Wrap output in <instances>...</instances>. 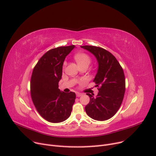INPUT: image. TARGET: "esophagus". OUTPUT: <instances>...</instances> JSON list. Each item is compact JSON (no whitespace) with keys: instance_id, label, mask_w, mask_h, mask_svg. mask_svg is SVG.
<instances>
[{"instance_id":"esophagus-1","label":"esophagus","mask_w":156,"mask_h":156,"mask_svg":"<svg viewBox=\"0 0 156 156\" xmlns=\"http://www.w3.org/2000/svg\"><path fill=\"white\" fill-rule=\"evenodd\" d=\"M76 97H78V98L80 97V96H82L83 95L82 93H80V92H76Z\"/></svg>"}]
</instances>
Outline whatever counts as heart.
Instances as JSON below:
<instances>
[{
	"label": "heart",
	"instance_id": "obj_1",
	"mask_svg": "<svg viewBox=\"0 0 156 156\" xmlns=\"http://www.w3.org/2000/svg\"><path fill=\"white\" fill-rule=\"evenodd\" d=\"M74 59H75L76 62L78 64L80 67L87 66H89V64L92 62L91 57L85 53H76L75 55L74 56ZM66 65V62H64L63 64V67H64Z\"/></svg>",
	"mask_w": 156,
	"mask_h": 156
}]
</instances>
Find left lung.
<instances>
[{
    "label": "left lung",
    "instance_id": "obj_1",
    "mask_svg": "<svg viewBox=\"0 0 156 156\" xmlns=\"http://www.w3.org/2000/svg\"><path fill=\"white\" fill-rule=\"evenodd\" d=\"M96 57L98 71L93 82L99 92L96 98L87 93L90 102L85 112L90 118L104 121L112 118L120 108L126 90V80L122 67L115 56L106 50L95 46H81Z\"/></svg>",
    "mask_w": 156,
    "mask_h": 156
}]
</instances>
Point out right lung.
I'll return each instance as SVG.
<instances>
[{
	"mask_svg": "<svg viewBox=\"0 0 156 156\" xmlns=\"http://www.w3.org/2000/svg\"><path fill=\"white\" fill-rule=\"evenodd\" d=\"M74 47L71 45L51 49L34 67L30 80L31 98L40 115L50 122H61L71 115L76 94L60 92L58 82L62 77L64 59Z\"/></svg>",
	"mask_w": 156,
	"mask_h": 156,
	"instance_id": "obj_1",
	"label": "right lung"
}]
</instances>
